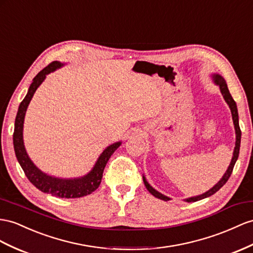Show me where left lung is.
I'll return each mask as SVG.
<instances>
[{"instance_id":"left-lung-1","label":"left lung","mask_w":253,"mask_h":253,"mask_svg":"<svg viewBox=\"0 0 253 253\" xmlns=\"http://www.w3.org/2000/svg\"><path fill=\"white\" fill-rule=\"evenodd\" d=\"M213 80H215V83L218 84V85L220 86V90H221V93L223 95V98L225 99L226 103H228L230 109H231V112H232V118H233V123H234V126H235V131H236V144H235V148H234V153H233V158H232V161L231 164L228 168V170H226L225 174L223 175V177L219 180V182L212 187L211 189H210L207 192L201 194V196H198V197H193V198H189L187 199L186 201L187 202H196V201H199V200H202V199H205L207 197H211L212 196L213 193H216L221 187L228 182V179L230 178L231 174L233 172V168H234L235 166V163L236 160L238 158V155H239V147H241V137H242V131H241V128H239V125H238V113H237V107H236V103L234 101V99H233V97L231 96L230 92H229V88H228V85H226V82L225 80L223 79L222 77H220L218 75L215 76V78H213ZM143 180H144V185L146 187V189L150 191L154 197H156L160 200H164V201H169L170 199L164 196V194H161L160 192L155 190L153 187L148 184L146 182V179L143 177Z\"/></svg>"}]
</instances>
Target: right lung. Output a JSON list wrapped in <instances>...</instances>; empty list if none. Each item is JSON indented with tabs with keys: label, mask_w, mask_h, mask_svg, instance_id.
Segmentation results:
<instances>
[{
	"label": "right lung",
	"mask_w": 253,
	"mask_h": 253,
	"mask_svg": "<svg viewBox=\"0 0 253 253\" xmlns=\"http://www.w3.org/2000/svg\"><path fill=\"white\" fill-rule=\"evenodd\" d=\"M62 65L63 64L57 61L50 63L47 67H44L42 70H41L33 79V82L31 84L27 96L24 97V99L21 101L20 106H19L15 121V130L14 135H12V140H14V148L19 164H20L24 174L27 175L30 182L33 184L37 189H40L42 192L50 193L51 196H54L57 198H81L84 196H87V194H90L98 188L101 183L102 173L103 170H105V167L108 163V160L111 157V155L115 152L116 148L121 145V142L108 146L106 150L102 152L98 160H97L94 169L84 177L76 179L56 178L42 173L41 170L37 169L33 163H32L27 152H25V148L23 145L22 130L24 115L32 97H33L37 87L40 86L42 82L44 80L46 75L51 73V71L55 70L56 68L61 67Z\"/></svg>",
	"instance_id": "1"
}]
</instances>
